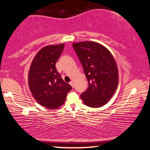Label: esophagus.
<instances>
[{
    "instance_id": "34e87169",
    "label": "esophagus",
    "mask_w": 150,
    "mask_h": 150,
    "mask_svg": "<svg viewBox=\"0 0 150 150\" xmlns=\"http://www.w3.org/2000/svg\"><path fill=\"white\" fill-rule=\"evenodd\" d=\"M69 84H70V85H71L72 87H73V88L74 87V82H73V81H70Z\"/></svg>"
}]
</instances>
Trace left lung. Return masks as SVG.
Returning a JSON list of instances; mask_svg holds the SVG:
<instances>
[{
    "instance_id": "1",
    "label": "left lung",
    "mask_w": 150,
    "mask_h": 150,
    "mask_svg": "<svg viewBox=\"0 0 150 150\" xmlns=\"http://www.w3.org/2000/svg\"><path fill=\"white\" fill-rule=\"evenodd\" d=\"M73 47L89 83L81 98L89 107H101L112 97L118 85V68L114 57L105 47L93 41L74 42Z\"/></svg>"
}]
</instances>
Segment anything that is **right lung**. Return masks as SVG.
<instances>
[{"label": "right lung", "mask_w": 150, "mask_h": 150, "mask_svg": "<svg viewBox=\"0 0 150 150\" xmlns=\"http://www.w3.org/2000/svg\"><path fill=\"white\" fill-rule=\"evenodd\" d=\"M64 44L44 47L36 54L28 73V86L40 105L55 110L64 103L72 86L65 82L56 68Z\"/></svg>", "instance_id": "obj_1"}]
</instances>
